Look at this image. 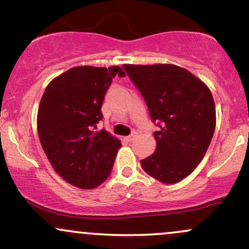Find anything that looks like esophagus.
Returning <instances> with one entry per match:
<instances>
[{"mask_svg": "<svg viewBox=\"0 0 249 249\" xmlns=\"http://www.w3.org/2000/svg\"><path fill=\"white\" fill-rule=\"evenodd\" d=\"M136 137H137V132H132L130 136H127L126 139L128 142H132V141H134V138H136Z\"/></svg>", "mask_w": 249, "mask_h": 249, "instance_id": "obj_1", "label": "esophagus"}]
</instances>
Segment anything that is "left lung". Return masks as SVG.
<instances>
[{"label": "left lung", "mask_w": 249, "mask_h": 249, "mask_svg": "<svg viewBox=\"0 0 249 249\" xmlns=\"http://www.w3.org/2000/svg\"><path fill=\"white\" fill-rule=\"evenodd\" d=\"M146 103L157 148L141 160L142 170L164 184L186 178L202 160L215 130L210 89L173 64L123 65Z\"/></svg>", "instance_id": "1"}]
</instances>
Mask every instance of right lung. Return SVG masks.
Segmentation results:
<instances>
[{"mask_svg":"<svg viewBox=\"0 0 249 249\" xmlns=\"http://www.w3.org/2000/svg\"><path fill=\"white\" fill-rule=\"evenodd\" d=\"M122 68L76 67L49 83L37 115L41 145L53 170L73 186L91 190L110 176L121 141L97 131L102 105Z\"/></svg>","mask_w":249,"mask_h":249,"instance_id":"right-lung-1","label":"right lung"}]
</instances>
